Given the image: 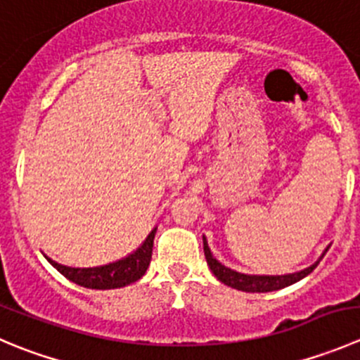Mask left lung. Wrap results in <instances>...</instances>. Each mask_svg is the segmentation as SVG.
<instances>
[{"instance_id": "left-lung-1", "label": "left lung", "mask_w": 360, "mask_h": 360, "mask_svg": "<svg viewBox=\"0 0 360 360\" xmlns=\"http://www.w3.org/2000/svg\"><path fill=\"white\" fill-rule=\"evenodd\" d=\"M204 253H205V260H207L212 274H214V276L218 278L221 283H225V285H229V287L237 288V290H243V292L280 290V288L288 287V285L295 283V281H299V280H302L304 276H308L313 269L320 264V260H319V262H315L313 265H309L308 269H304V271H299V273H294V274H285V276H250V274L236 273V271H232V269H229V267H225L223 264H219V262L212 257L205 237H204ZM326 253H327V250H326Z\"/></svg>"}]
</instances>
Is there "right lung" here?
Here are the masks:
<instances>
[{"label":"right lung","instance_id":"right-lung-1","mask_svg":"<svg viewBox=\"0 0 360 360\" xmlns=\"http://www.w3.org/2000/svg\"><path fill=\"white\" fill-rule=\"evenodd\" d=\"M156 229L151 230L148 239L144 240L141 248L135 253L128 255L123 260H117L114 264L102 265V267H89V269H79V267H66V265L58 264V262L51 260L52 265L58 269L59 273L65 278H68L73 283L80 285L86 288H96V290H109V288H121L124 285L135 283L144 276L148 271V265L151 262L153 255V243H155Z\"/></svg>","mask_w":360,"mask_h":360}]
</instances>
